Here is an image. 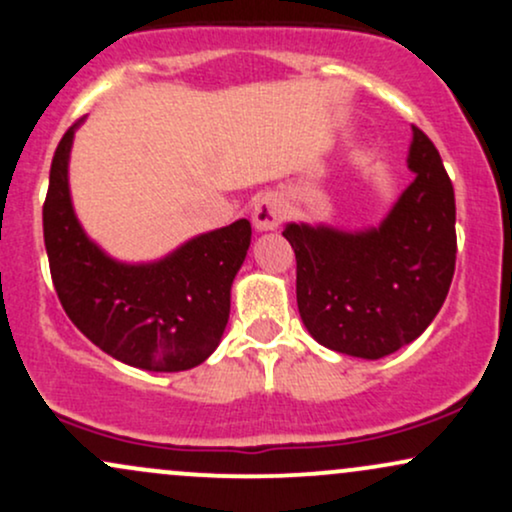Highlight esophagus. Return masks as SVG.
Wrapping results in <instances>:
<instances>
[{"label":"esophagus","instance_id":"esophagus-1","mask_svg":"<svg viewBox=\"0 0 512 512\" xmlns=\"http://www.w3.org/2000/svg\"><path fill=\"white\" fill-rule=\"evenodd\" d=\"M284 221V202H281L276 195H262L255 202V209H252V226L257 231H274L279 228V223Z\"/></svg>","mask_w":512,"mask_h":512}]
</instances>
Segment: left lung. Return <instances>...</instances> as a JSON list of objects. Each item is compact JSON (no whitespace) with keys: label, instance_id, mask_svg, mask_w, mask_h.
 I'll use <instances>...</instances> for the list:
<instances>
[{"label":"left lung","instance_id":"obj_1","mask_svg":"<svg viewBox=\"0 0 512 512\" xmlns=\"http://www.w3.org/2000/svg\"><path fill=\"white\" fill-rule=\"evenodd\" d=\"M414 182L378 226L286 223L296 252V301L310 337L356 358H383L421 337L455 274V190L440 154L411 127Z\"/></svg>","mask_w":512,"mask_h":512}]
</instances>
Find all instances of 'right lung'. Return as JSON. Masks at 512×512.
I'll use <instances>...</instances> for the list:
<instances>
[{"mask_svg":"<svg viewBox=\"0 0 512 512\" xmlns=\"http://www.w3.org/2000/svg\"><path fill=\"white\" fill-rule=\"evenodd\" d=\"M81 122L57 146L43 207L45 250L64 313L127 366L154 373L195 368L214 354L226 330L233 279L250 248V221L199 233L161 260H115L88 238L69 192V154Z\"/></svg>","mask_w":512,"mask_h":512,"instance_id":"obj_1","label":"right lung"}]
</instances>
